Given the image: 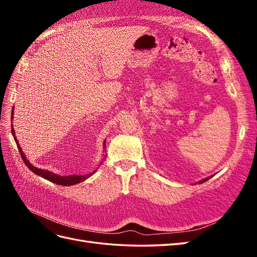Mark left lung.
Segmentation results:
<instances>
[{
  "mask_svg": "<svg viewBox=\"0 0 257 257\" xmlns=\"http://www.w3.org/2000/svg\"><path fill=\"white\" fill-rule=\"evenodd\" d=\"M208 179H209V178H207V179H204V180H201V181H199V183H203V182H206V181L208 180Z\"/></svg>",
  "mask_w": 257,
  "mask_h": 257,
  "instance_id": "left-lung-1",
  "label": "left lung"
}]
</instances>
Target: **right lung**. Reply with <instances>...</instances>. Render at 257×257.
Returning a JSON list of instances; mask_svg holds the SVG:
<instances>
[{
  "instance_id": "add662e5",
  "label": "right lung",
  "mask_w": 257,
  "mask_h": 257,
  "mask_svg": "<svg viewBox=\"0 0 257 257\" xmlns=\"http://www.w3.org/2000/svg\"><path fill=\"white\" fill-rule=\"evenodd\" d=\"M12 118H13V114H12ZM12 134L14 135V138H15V142H16L17 144V147H18V150L20 152V155L21 158L23 160V162H25V164L28 166V168L31 170V172H33L34 174H36L37 176H41L45 179H47L48 181H51L53 183H57L59 185H64V186H67V185H73V184H76V183H79L81 181H84L85 179H88L90 176H92L93 174H94L96 170H94V172L91 173V174H88V175H83V176H58L56 174H53L51 172H48V170H44V169H41V168H37V167H34L31 163L27 160L25 153L22 152L21 148L18 144V141L16 139V137H15V131L14 128H12Z\"/></svg>"
}]
</instances>
